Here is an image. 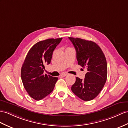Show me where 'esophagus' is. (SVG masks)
Wrapping results in <instances>:
<instances>
[{
  "label": "esophagus",
  "instance_id": "1",
  "mask_svg": "<svg viewBox=\"0 0 128 128\" xmlns=\"http://www.w3.org/2000/svg\"><path fill=\"white\" fill-rule=\"evenodd\" d=\"M66 76H67V73H62V74H61V76H63V77Z\"/></svg>",
  "mask_w": 128,
  "mask_h": 128
}]
</instances>
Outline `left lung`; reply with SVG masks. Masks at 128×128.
Listing matches in <instances>:
<instances>
[{"label": "left lung", "instance_id": "left-lung-1", "mask_svg": "<svg viewBox=\"0 0 128 128\" xmlns=\"http://www.w3.org/2000/svg\"><path fill=\"white\" fill-rule=\"evenodd\" d=\"M68 38L76 50L78 64L88 70L84 80L76 78L72 91L83 100H91L99 94L107 79L105 56L95 42L79 38Z\"/></svg>", "mask_w": 128, "mask_h": 128}]
</instances>
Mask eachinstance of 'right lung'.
Masks as SVG:
<instances>
[{
  "label": "right lung",
  "instance_id": "right-lung-1",
  "mask_svg": "<svg viewBox=\"0 0 128 128\" xmlns=\"http://www.w3.org/2000/svg\"><path fill=\"white\" fill-rule=\"evenodd\" d=\"M62 38H49L36 43L26 56L21 69V78L25 89L36 100L50 93L58 79L43 74L45 64H50L53 51Z\"/></svg>",
  "mask_w": 128,
  "mask_h": 128
}]
</instances>
